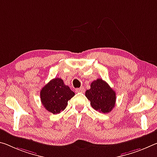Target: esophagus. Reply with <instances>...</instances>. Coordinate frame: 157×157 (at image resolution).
Segmentation results:
<instances>
[{
    "instance_id": "esophagus-1",
    "label": "esophagus",
    "mask_w": 157,
    "mask_h": 157,
    "mask_svg": "<svg viewBox=\"0 0 157 157\" xmlns=\"http://www.w3.org/2000/svg\"><path fill=\"white\" fill-rule=\"evenodd\" d=\"M76 92H78V93H84V89L83 87H80V88H78L76 89Z\"/></svg>"
}]
</instances>
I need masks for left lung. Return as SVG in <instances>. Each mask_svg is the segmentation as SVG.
Returning a JSON list of instances; mask_svg holds the SVG:
<instances>
[{
    "label": "left lung",
    "instance_id": "1",
    "mask_svg": "<svg viewBox=\"0 0 157 157\" xmlns=\"http://www.w3.org/2000/svg\"><path fill=\"white\" fill-rule=\"evenodd\" d=\"M85 96L90 101L92 108L101 113H110L115 105V91L102 79L92 82L91 88L86 91Z\"/></svg>",
    "mask_w": 157,
    "mask_h": 157
}]
</instances>
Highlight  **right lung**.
<instances>
[{"instance_id": "1", "label": "right lung", "mask_w": 157, "mask_h": 157, "mask_svg": "<svg viewBox=\"0 0 157 157\" xmlns=\"http://www.w3.org/2000/svg\"><path fill=\"white\" fill-rule=\"evenodd\" d=\"M74 96V92L65 85L61 78L52 79L40 91L42 104L47 110L53 114L60 113L65 110L68 101Z\"/></svg>"}]
</instances>
